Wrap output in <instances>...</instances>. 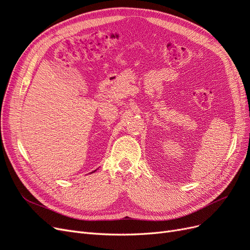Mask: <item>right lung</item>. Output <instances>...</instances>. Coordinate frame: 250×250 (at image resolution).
Here are the masks:
<instances>
[{
	"label": "right lung",
	"instance_id": "add662e5",
	"mask_svg": "<svg viewBox=\"0 0 250 250\" xmlns=\"http://www.w3.org/2000/svg\"><path fill=\"white\" fill-rule=\"evenodd\" d=\"M95 171H96V170H95ZM95 171H93V172H92V173H94V172H95Z\"/></svg>",
	"mask_w": 250,
	"mask_h": 250
}]
</instances>
